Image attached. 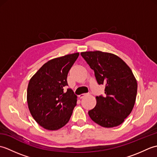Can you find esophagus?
<instances>
[{"instance_id": "34e87169", "label": "esophagus", "mask_w": 157, "mask_h": 157, "mask_svg": "<svg viewBox=\"0 0 157 157\" xmlns=\"http://www.w3.org/2000/svg\"><path fill=\"white\" fill-rule=\"evenodd\" d=\"M88 95H89V94H82L79 95L78 97L81 99V98H83L84 97H85V96H88Z\"/></svg>"}]
</instances>
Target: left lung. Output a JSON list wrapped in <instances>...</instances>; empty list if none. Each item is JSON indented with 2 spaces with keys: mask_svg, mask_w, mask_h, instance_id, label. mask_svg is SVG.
<instances>
[{
  "mask_svg": "<svg viewBox=\"0 0 157 157\" xmlns=\"http://www.w3.org/2000/svg\"><path fill=\"white\" fill-rule=\"evenodd\" d=\"M94 70L99 85L105 86V95L96 96L95 107L88 115L104 128H113L124 121L131 113L137 94V81L129 66L115 55L101 51L81 52Z\"/></svg>",
  "mask_w": 157,
  "mask_h": 157,
  "instance_id": "obj_1",
  "label": "left lung"
}]
</instances>
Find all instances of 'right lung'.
Segmentation results:
<instances>
[{"mask_svg":"<svg viewBox=\"0 0 157 157\" xmlns=\"http://www.w3.org/2000/svg\"><path fill=\"white\" fill-rule=\"evenodd\" d=\"M79 53L50 60L43 65L29 82L28 108L33 118L46 129L57 130L69 121L76 106L77 96L71 89L66 92L68 72Z\"/></svg>","mask_w":157,"mask_h":157,"instance_id":"right-lung-1","label":"right lung"}]
</instances>
